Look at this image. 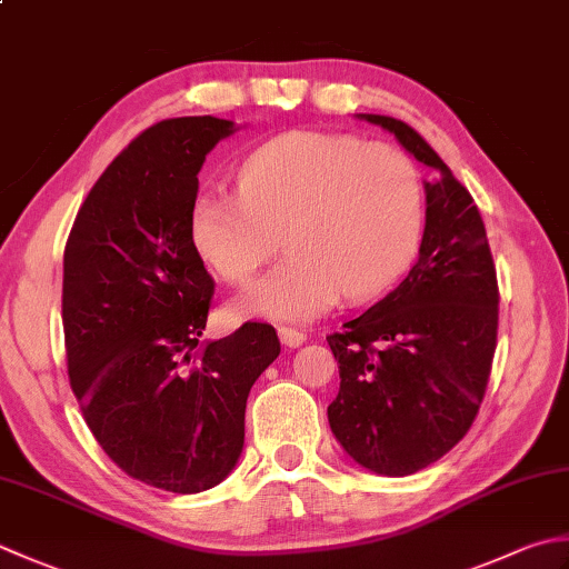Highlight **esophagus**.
<instances>
[{
    "instance_id": "34e87169",
    "label": "esophagus",
    "mask_w": 569,
    "mask_h": 569,
    "mask_svg": "<svg viewBox=\"0 0 569 569\" xmlns=\"http://www.w3.org/2000/svg\"><path fill=\"white\" fill-rule=\"evenodd\" d=\"M278 338H281V342L286 345V348H298V345L306 342V332L281 326V328H278Z\"/></svg>"
}]
</instances>
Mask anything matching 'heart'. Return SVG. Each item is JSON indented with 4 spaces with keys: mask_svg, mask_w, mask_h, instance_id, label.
<instances>
[{
    "mask_svg": "<svg viewBox=\"0 0 569 569\" xmlns=\"http://www.w3.org/2000/svg\"><path fill=\"white\" fill-rule=\"evenodd\" d=\"M291 253L251 283L239 313L310 320L348 293H385L425 233V182L402 148L348 132L293 130L253 150L239 194L209 189L192 204V239L229 283H247L281 247Z\"/></svg>",
    "mask_w": 569,
    "mask_h": 569,
    "instance_id": "heart-1",
    "label": "heart"
}]
</instances>
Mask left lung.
Instances as JSON below:
<instances>
[{
    "label": "left lung",
    "instance_id": "obj_1",
    "mask_svg": "<svg viewBox=\"0 0 569 569\" xmlns=\"http://www.w3.org/2000/svg\"><path fill=\"white\" fill-rule=\"evenodd\" d=\"M360 118L392 132L433 177L417 263L380 303L328 336L340 367L328 421L352 461L409 476L473 425L496 352L498 281L481 211L447 162L407 122Z\"/></svg>",
    "mask_w": 569,
    "mask_h": 569
}]
</instances>
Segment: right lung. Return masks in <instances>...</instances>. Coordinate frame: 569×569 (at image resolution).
I'll list each match as a JSON object with an SVG mask.
<instances>
[{"mask_svg":"<svg viewBox=\"0 0 569 569\" xmlns=\"http://www.w3.org/2000/svg\"><path fill=\"white\" fill-rule=\"evenodd\" d=\"M231 120L170 118L98 177L63 251V338L88 429L120 471L170 493L224 481L253 382L281 342L243 322L202 342L214 278L192 239L197 174Z\"/></svg>","mask_w":569,"mask_h":569,"instance_id":"1","label":"right lung"}]
</instances>
